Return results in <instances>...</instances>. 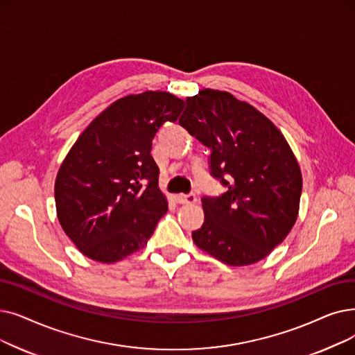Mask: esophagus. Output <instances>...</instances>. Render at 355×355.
<instances>
[{"label":"esophagus","mask_w":355,"mask_h":355,"mask_svg":"<svg viewBox=\"0 0 355 355\" xmlns=\"http://www.w3.org/2000/svg\"><path fill=\"white\" fill-rule=\"evenodd\" d=\"M175 200H177V203H180V205H193V203L197 202V197H196L194 193H190V194H177Z\"/></svg>","instance_id":"34e87169"}]
</instances>
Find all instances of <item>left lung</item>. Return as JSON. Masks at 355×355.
Segmentation results:
<instances>
[{
  "label": "left lung",
  "instance_id": "left-lung-1",
  "mask_svg": "<svg viewBox=\"0 0 355 355\" xmlns=\"http://www.w3.org/2000/svg\"><path fill=\"white\" fill-rule=\"evenodd\" d=\"M186 104L180 125L210 149V175L226 187L202 198L205 222L193 241L227 266L254 264L297 219L299 164L282 132L230 92L202 89Z\"/></svg>",
  "mask_w": 355,
  "mask_h": 355
}]
</instances>
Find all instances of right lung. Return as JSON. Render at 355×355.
<instances>
[{"instance_id":"obj_1","label":"right lung","mask_w":355,"mask_h":355,"mask_svg":"<svg viewBox=\"0 0 355 355\" xmlns=\"http://www.w3.org/2000/svg\"><path fill=\"white\" fill-rule=\"evenodd\" d=\"M184 101L165 91L117 100L89 123L59 168L60 226L85 257L116 263L142 250L168 210L152 139Z\"/></svg>"}]
</instances>
